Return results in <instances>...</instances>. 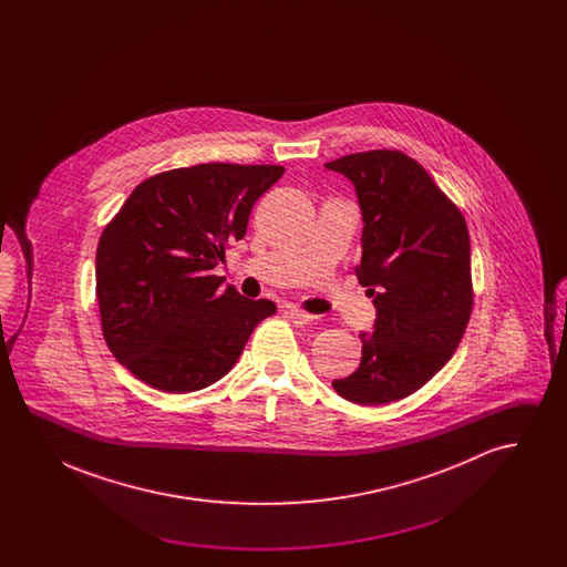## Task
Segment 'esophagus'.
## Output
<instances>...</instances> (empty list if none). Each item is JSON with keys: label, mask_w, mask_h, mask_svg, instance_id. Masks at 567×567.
Here are the masks:
<instances>
[{"label": "esophagus", "mask_w": 567, "mask_h": 567, "mask_svg": "<svg viewBox=\"0 0 567 567\" xmlns=\"http://www.w3.org/2000/svg\"><path fill=\"white\" fill-rule=\"evenodd\" d=\"M287 317L293 321L296 324H306L310 323L312 319H317V317H312V315H308L306 310H301V308H296V306H289L287 308Z\"/></svg>", "instance_id": "34e87169"}]
</instances>
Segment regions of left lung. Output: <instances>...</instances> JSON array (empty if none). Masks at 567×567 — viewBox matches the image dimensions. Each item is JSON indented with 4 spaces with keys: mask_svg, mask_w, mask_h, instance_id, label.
Masks as SVG:
<instances>
[{
    "mask_svg": "<svg viewBox=\"0 0 567 567\" xmlns=\"http://www.w3.org/2000/svg\"><path fill=\"white\" fill-rule=\"evenodd\" d=\"M324 167L357 190L363 236L354 271L377 306L359 368L331 386L352 404H391L430 382L465 333L474 306L467 225L427 169L400 151L352 153Z\"/></svg>",
    "mask_w": 567,
    "mask_h": 567,
    "instance_id": "1",
    "label": "left lung"
}]
</instances>
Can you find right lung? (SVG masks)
I'll return each instance as SVG.
<instances>
[{"mask_svg": "<svg viewBox=\"0 0 567 567\" xmlns=\"http://www.w3.org/2000/svg\"><path fill=\"white\" fill-rule=\"evenodd\" d=\"M282 165L199 163L140 183L102 231L95 296L110 351L135 378L190 393L225 377L276 312L213 274Z\"/></svg>", "mask_w": 567, "mask_h": 567, "instance_id": "right-lung-1", "label": "right lung"}]
</instances>
